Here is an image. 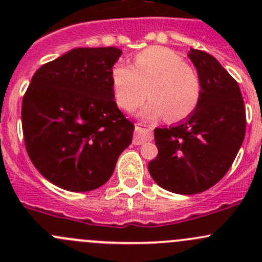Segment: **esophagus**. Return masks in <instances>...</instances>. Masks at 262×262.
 I'll return each mask as SVG.
<instances>
[{
	"label": "esophagus",
	"instance_id": "esophagus-1",
	"mask_svg": "<svg viewBox=\"0 0 262 262\" xmlns=\"http://www.w3.org/2000/svg\"><path fill=\"white\" fill-rule=\"evenodd\" d=\"M152 129L147 128L143 124H137L136 125V134H134L133 138V144L139 146V144H143L144 142L152 141Z\"/></svg>",
	"mask_w": 262,
	"mask_h": 262
}]
</instances>
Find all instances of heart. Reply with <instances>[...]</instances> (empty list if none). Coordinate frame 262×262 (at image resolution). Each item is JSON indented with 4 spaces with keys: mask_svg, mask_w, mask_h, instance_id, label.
<instances>
[{
    "mask_svg": "<svg viewBox=\"0 0 262 262\" xmlns=\"http://www.w3.org/2000/svg\"><path fill=\"white\" fill-rule=\"evenodd\" d=\"M110 77L116 104L125 112L136 110L148 94L152 96L139 112L146 120L162 116L170 121L187 118L202 96V81L196 70L166 47H149L139 52L133 67L118 63Z\"/></svg>",
    "mask_w": 262,
    "mask_h": 262,
    "instance_id": "1",
    "label": "heart"
}]
</instances>
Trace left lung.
I'll use <instances>...</instances> for the list:
<instances>
[{
	"mask_svg": "<svg viewBox=\"0 0 262 262\" xmlns=\"http://www.w3.org/2000/svg\"><path fill=\"white\" fill-rule=\"evenodd\" d=\"M187 57L202 81L196 109L170 128H156L158 156L148 171L158 186L181 195L208 190L233 163L245 139L246 113L241 90L208 53L190 49Z\"/></svg>",
	"mask_w": 262,
	"mask_h": 262,
	"instance_id": "8db88e82",
	"label": "left lung"
}]
</instances>
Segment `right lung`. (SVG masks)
I'll return each mask as SVG.
<instances>
[{"instance_id": "right-lung-1", "label": "right lung", "mask_w": 262, "mask_h": 262, "mask_svg": "<svg viewBox=\"0 0 262 262\" xmlns=\"http://www.w3.org/2000/svg\"><path fill=\"white\" fill-rule=\"evenodd\" d=\"M115 47L75 48L41 66L23 99L28 155L47 180L68 191H91L112 178L134 125L118 109L112 70Z\"/></svg>"}]
</instances>
